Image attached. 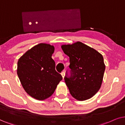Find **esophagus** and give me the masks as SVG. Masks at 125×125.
<instances>
[{
    "label": "esophagus",
    "mask_w": 125,
    "mask_h": 125,
    "mask_svg": "<svg viewBox=\"0 0 125 125\" xmlns=\"http://www.w3.org/2000/svg\"><path fill=\"white\" fill-rule=\"evenodd\" d=\"M61 75H62V76L63 78H64V75H64V71H63V72H62V73H61Z\"/></svg>",
    "instance_id": "obj_1"
}]
</instances>
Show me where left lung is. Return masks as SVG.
Returning a JSON list of instances; mask_svg holds the SVG:
<instances>
[{"label": "left lung", "instance_id": "left-lung-1", "mask_svg": "<svg viewBox=\"0 0 125 125\" xmlns=\"http://www.w3.org/2000/svg\"><path fill=\"white\" fill-rule=\"evenodd\" d=\"M61 47L70 58V75L66 71L64 81L71 95L78 101L91 98L102 84L105 70L103 56L81 42Z\"/></svg>", "mask_w": 125, "mask_h": 125}]
</instances>
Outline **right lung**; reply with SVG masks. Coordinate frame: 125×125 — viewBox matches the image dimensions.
I'll return each instance as SVG.
<instances>
[{
	"instance_id": "obj_1",
	"label": "right lung",
	"mask_w": 125,
	"mask_h": 125,
	"mask_svg": "<svg viewBox=\"0 0 125 125\" xmlns=\"http://www.w3.org/2000/svg\"><path fill=\"white\" fill-rule=\"evenodd\" d=\"M54 52L53 46L40 43L27 51L18 62L17 74L23 89L38 100L50 97L62 79L51 58Z\"/></svg>"
}]
</instances>
